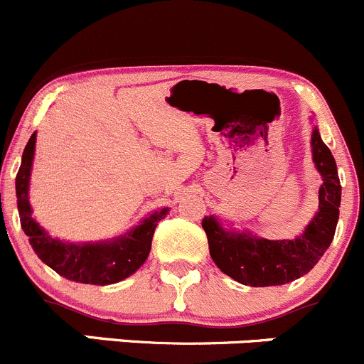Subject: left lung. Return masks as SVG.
<instances>
[{
    "label": "left lung",
    "instance_id": "left-lung-1",
    "mask_svg": "<svg viewBox=\"0 0 364 364\" xmlns=\"http://www.w3.org/2000/svg\"><path fill=\"white\" fill-rule=\"evenodd\" d=\"M311 155L324 183L318 188V211L296 240L271 241L245 230H225L215 216H204L209 253L220 271L243 285L271 287L297 280L321 260L335 237L341 186L336 161L317 127L311 132Z\"/></svg>",
    "mask_w": 364,
    "mask_h": 364
}]
</instances>
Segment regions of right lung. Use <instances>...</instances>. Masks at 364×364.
I'll list each match as a JSON object with an SVG mask.
<instances>
[{
	"mask_svg": "<svg viewBox=\"0 0 364 364\" xmlns=\"http://www.w3.org/2000/svg\"><path fill=\"white\" fill-rule=\"evenodd\" d=\"M35 141L36 134H33L24 148L23 161L16 178V193L21 227L26 236H29V245L38 259L63 278L79 284L111 285L134 274L148 259L153 234L168 209L164 208L155 211L142 220L141 225L111 241L65 243L56 237H50L31 216L33 211L28 199Z\"/></svg>",
	"mask_w": 364,
	"mask_h": 364,
	"instance_id": "right-lung-1",
	"label": "right lung"
}]
</instances>
